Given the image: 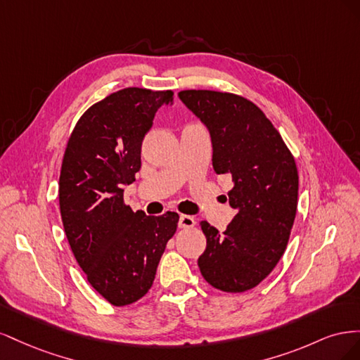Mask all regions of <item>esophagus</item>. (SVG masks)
Here are the masks:
<instances>
[{
    "label": "esophagus",
    "instance_id": "1",
    "mask_svg": "<svg viewBox=\"0 0 360 360\" xmlns=\"http://www.w3.org/2000/svg\"><path fill=\"white\" fill-rule=\"evenodd\" d=\"M195 225V219L188 214H180L179 217V226L180 228H192Z\"/></svg>",
    "mask_w": 360,
    "mask_h": 360
}]
</instances>
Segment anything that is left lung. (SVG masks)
<instances>
[{
  "instance_id": "8db88e82",
  "label": "left lung",
  "mask_w": 360,
  "mask_h": 360,
  "mask_svg": "<svg viewBox=\"0 0 360 360\" xmlns=\"http://www.w3.org/2000/svg\"><path fill=\"white\" fill-rule=\"evenodd\" d=\"M179 99L209 130L213 168L231 174L228 197L237 212L222 234L200 222L207 248L198 267L217 290L248 291L270 275L287 248L297 210L296 162L270 120L245 97L186 90Z\"/></svg>"
}]
</instances>
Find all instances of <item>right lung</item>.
I'll return each mask as SVG.
<instances>
[{"label":"right lung","instance_id":"obj_1","mask_svg":"<svg viewBox=\"0 0 360 360\" xmlns=\"http://www.w3.org/2000/svg\"><path fill=\"white\" fill-rule=\"evenodd\" d=\"M172 91L124 89L86 110L76 123L60 174V210L72 252L91 287L124 307L153 285L179 214L147 216L123 202L141 169V146Z\"/></svg>","mask_w":360,"mask_h":360}]
</instances>
